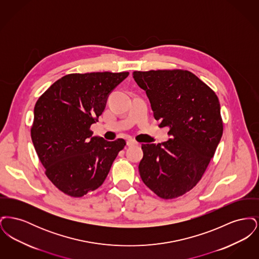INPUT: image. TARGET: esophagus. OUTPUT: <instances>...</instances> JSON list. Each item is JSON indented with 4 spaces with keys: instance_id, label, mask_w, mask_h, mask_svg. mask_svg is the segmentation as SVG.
Wrapping results in <instances>:
<instances>
[{
    "instance_id": "esophagus-1",
    "label": "esophagus",
    "mask_w": 259,
    "mask_h": 259,
    "mask_svg": "<svg viewBox=\"0 0 259 259\" xmlns=\"http://www.w3.org/2000/svg\"><path fill=\"white\" fill-rule=\"evenodd\" d=\"M126 144H127V146H128V147H133V146L138 145V143H137L136 141H134V140H132V139H130V140H127Z\"/></svg>"
}]
</instances>
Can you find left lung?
Masks as SVG:
<instances>
[{
    "mask_svg": "<svg viewBox=\"0 0 259 259\" xmlns=\"http://www.w3.org/2000/svg\"><path fill=\"white\" fill-rule=\"evenodd\" d=\"M133 77L146 91L159 127H168L170 136L158 145H142L140 176L157 196L180 197L197 185L221 142L220 101L188 71H136Z\"/></svg>",
    "mask_w": 259,
    "mask_h": 259,
    "instance_id": "8db88e82",
    "label": "left lung"
}]
</instances>
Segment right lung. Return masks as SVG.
Instances as JSON below:
<instances>
[{"mask_svg":"<svg viewBox=\"0 0 259 259\" xmlns=\"http://www.w3.org/2000/svg\"><path fill=\"white\" fill-rule=\"evenodd\" d=\"M129 75L122 73L70 74L38 98L31 137L46 175L59 190L81 197L105 182L126 145L92 136L90 126L106 108L112 90Z\"/></svg>","mask_w":259,"mask_h":259,"instance_id":"add662e5","label":"right lung"}]
</instances>
